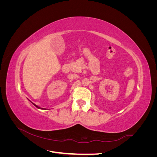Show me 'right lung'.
Masks as SVG:
<instances>
[{
	"instance_id": "obj_1",
	"label": "right lung",
	"mask_w": 157,
	"mask_h": 157,
	"mask_svg": "<svg viewBox=\"0 0 157 157\" xmlns=\"http://www.w3.org/2000/svg\"><path fill=\"white\" fill-rule=\"evenodd\" d=\"M33 105H35V106H36V107H37V108H39H39H40V107H38V106H37V105H35V104H34V103H33Z\"/></svg>"
}]
</instances>
